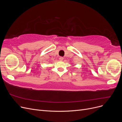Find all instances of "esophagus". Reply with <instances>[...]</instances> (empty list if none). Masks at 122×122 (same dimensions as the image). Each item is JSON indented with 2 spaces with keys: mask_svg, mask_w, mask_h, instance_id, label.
Listing matches in <instances>:
<instances>
[{
  "mask_svg": "<svg viewBox=\"0 0 122 122\" xmlns=\"http://www.w3.org/2000/svg\"><path fill=\"white\" fill-rule=\"evenodd\" d=\"M59 59H60V61H63L64 60V57H62V56H60V58H59Z\"/></svg>",
  "mask_w": 122,
  "mask_h": 122,
  "instance_id": "34e87169",
  "label": "esophagus"
}]
</instances>
